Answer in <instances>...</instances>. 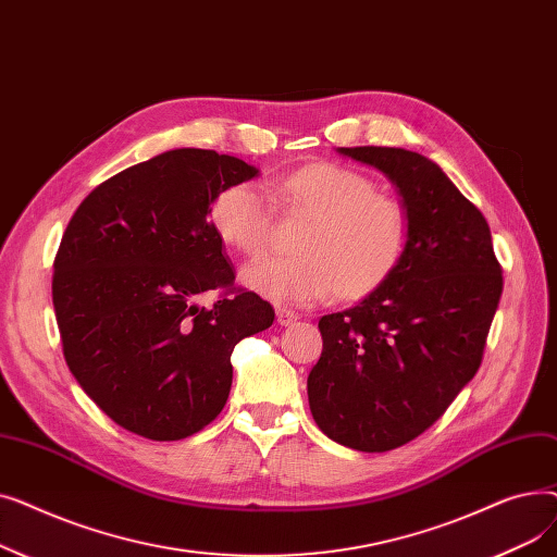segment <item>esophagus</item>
Returning <instances> with one entry per match:
<instances>
[{
	"instance_id": "34e87169",
	"label": "esophagus",
	"mask_w": 557,
	"mask_h": 557,
	"mask_svg": "<svg viewBox=\"0 0 557 557\" xmlns=\"http://www.w3.org/2000/svg\"><path fill=\"white\" fill-rule=\"evenodd\" d=\"M298 320V315L290 311V309H277V323L282 325V327H290Z\"/></svg>"
}]
</instances>
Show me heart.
I'll return each mask as SVG.
<instances>
[{"label":"heart","instance_id":"b5f03b06","mask_svg":"<svg viewBox=\"0 0 557 557\" xmlns=\"http://www.w3.org/2000/svg\"><path fill=\"white\" fill-rule=\"evenodd\" d=\"M288 208L313 214L298 239L296 257H261L242 280L275 305L307 307L338 290L347 298L368 294L399 263L408 223L401 205L374 191L368 175L332 162L307 164L277 185ZM219 237L244 255L267 248L273 210L257 183L221 189L212 202Z\"/></svg>","mask_w":557,"mask_h":557}]
</instances>
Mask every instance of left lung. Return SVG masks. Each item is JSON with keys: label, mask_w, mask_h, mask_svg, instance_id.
I'll return each mask as SVG.
<instances>
[{"label": "left lung", "mask_w": 557, "mask_h": 557, "mask_svg": "<svg viewBox=\"0 0 557 557\" xmlns=\"http://www.w3.org/2000/svg\"><path fill=\"white\" fill-rule=\"evenodd\" d=\"M341 156L397 187L408 221L393 273L357 307L318 320L323 355L307 379L315 424L357 451H391L441 418L476 374L504 290L476 205L429 158L393 146Z\"/></svg>", "instance_id": "8db88e82"}]
</instances>
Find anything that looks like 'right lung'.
I'll return each instance as SVG.
<instances>
[{"mask_svg":"<svg viewBox=\"0 0 557 557\" xmlns=\"http://www.w3.org/2000/svg\"><path fill=\"white\" fill-rule=\"evenodd\" d=\"M259 169L175 149L112 175L78 205L53 259L63 355L101 411L149 441H183L227 401L230 355L275 311L234 286L210 212ZM216 289L212 310L197 300Z\"/></svg>","mask_w":557,"mask_h":557,"instance_id":"1","label":"right lung"}]
</instances>
